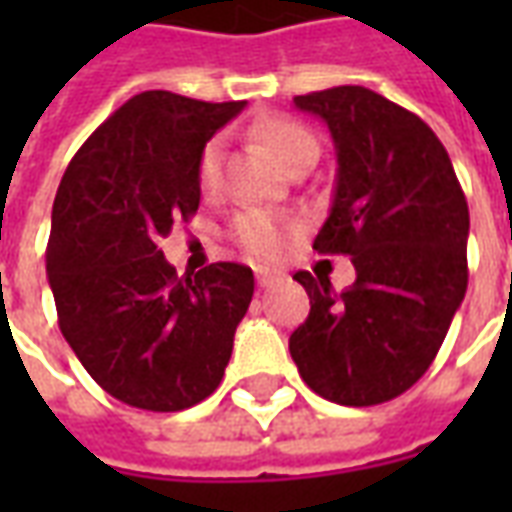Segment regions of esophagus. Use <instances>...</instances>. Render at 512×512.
<instances>
[{
  "label": "esophagus",
  "instance_id": "obj_1",
  "mask_svg": "<svg viewBox=\"0 0 512 512\" xmlns=\"http://www.w3.org/2000/svg\"><path fill=\"white\" fill-rule=\"evenodd\" d=\"M255 274H257V285H260V288H271L274 282L282 279V274H279V271H271V268H257Z\"/></svg>",
  "mask_w": 512,
  "mask_h": 512
}]
</instances>
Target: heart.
Listing matches in <instances>:
<instances>
[{"instance_id": "obj_1", "label": "heart", "mask_w": 512, "mask_h": 512, "mask_svg": "<svg viewBox=\"0 0 512 512\" xmlns=\"http://www.w3.org/2000/svg\"><path fill=\"white\" fill-rule=\"evenodd\" d=\"M257 134L263 139V145L271 150V156L277 158L282 167H293L301 158H318V139L312 136L307 126H301L288 117H274L257 128ZM222 161L224 145L222 139H208L197 158V183L205 194L219 189L222 183ZM233 238L244 246L246 252L260 260L279 257L288 246V238L293 233V224L282 219L277 213L263 211V208H246L233 219Z\"/></svg>"}]
</instances>
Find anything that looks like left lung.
Listing matches in <instances>:
<instances>
[{
  "mask_svg": "<svg viewBox=\"0 0 512 512\" xmlns=\"http://www.w3.org/2000/svg\"><path fill=\"white\" fill-rule=\"evenodd\" d=\"M337 147L321 255H348L356 282L296 271L310 315L290 334L304 384L340 406H378L425 376L461 307L469 205L439 136L414 112L359 84L296 95Z\"/></svg>",
  "mask_w": 512,
  "mask_h": 512,
  "instance_id": "8db88e82",
  "label": "left lung"
}]
</instances>
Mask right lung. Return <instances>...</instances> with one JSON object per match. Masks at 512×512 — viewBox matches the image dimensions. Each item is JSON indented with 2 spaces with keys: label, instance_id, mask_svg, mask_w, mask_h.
<instances>
[{
  "label": "right lung",
  "instance_id": "right-lung-1",
  "mask_svg": "<svg viewBox=\"0 0 512 512\" xmlns=\"http://www.w3.org/2000/svg\"><path fill=\"white\" fill-rule=\"evenodd\" d=\"M244 106L134 95L60 180L46 246L60 332L95 384L126 406L183 411L222 384L255 293L252 268L211 263L178 277L158 238L197 213L202 145Z\"/></svg>",
  "mask_w": 512,
  "mask_h": 512
}]
</instances>
